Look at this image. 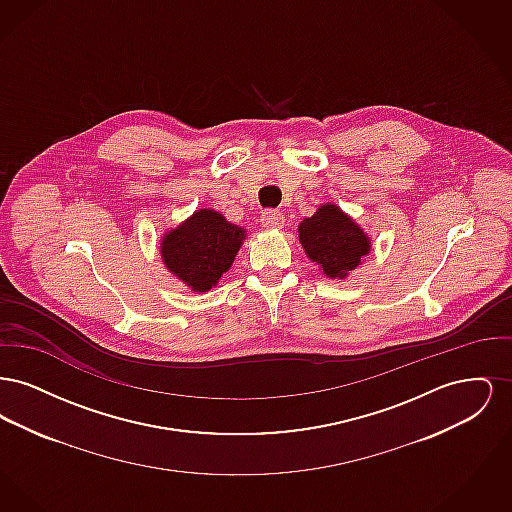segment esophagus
Listing matches in <instances>:
<instances>
[{
  "label": "esophagus",
  "mask_w": 512,
  "mask_h": 512,
  "mask_svg": "<svg viewBox=\"0 0 512 512\" xmlns=\"http://www.w3.org/2000/svg\"><path fill=\"white\" fill-rule=\"evenodd\" d=\"M261 222H263L265 228H272V230L282 228L284 226V213L278 211V209H267L261 215Z\"/></svg>",
  "instance_id": "esophagus-1"
}]
</instances>
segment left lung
<instances>
[{"label":"left lung","instance_id":"obj_1","mask_svg":"<svg viewBox=\"0 0 512 512\" xmlns=\"http://www.w3.org/2000/svg\"><path fill=\"white\" fill-rule=\"evenodd\" d=\"M299 242L307 257L328 278H347L370 253L365 230L334 203H324L317 213L299 224Z\"/></svg>","mask_w":512,"mask_h":512}]
</instances>
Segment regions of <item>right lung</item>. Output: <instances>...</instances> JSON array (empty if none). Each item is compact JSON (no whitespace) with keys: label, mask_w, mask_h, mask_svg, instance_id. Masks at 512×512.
<instances>
[{"label":"right lung","mask_w":512,"mask_h":512,"mask_svg":"<svg viewBox=\"0 0 512 512\" xmlns=\"http://www.w3.org/2000/svg\"><path fill=\"white\" fill-rule=\"evenodd\" d=\"M245 230L215 209H199L161 240L165 267L192 292H209L232 267Z\"/></svg>","instance_id":"add662e5"}]
</instances>
